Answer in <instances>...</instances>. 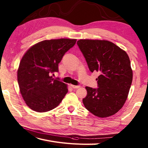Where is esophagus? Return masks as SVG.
Masks as SVG:
<instances>
[{
	"mask_svg": "<svg viewBox=\"0 0 148 148\" xmlns=\"http://www.w3.org/2000/svg\"><path fill=\"white\" fill-rule=\"evenodd\" d=\"M71 86H72V88H74V89H76V88H79V87H80V86H77V85H73V84H71Z\"/></svg>",
	"mask_w": 148,
	"mask_h": 148,
	"instance_id": "obj_1",
	"label": "esophagus"
}]
</instances>
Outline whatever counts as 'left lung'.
Returning <instances> with one entry per match:
<instances>
[{"mask_svg":"<svg viewBox=\"0 0 148 148\" xmlns=\"http://www.w3.org/2000/svg\"><path fill=\"white\" fill-rule=\"evenodd\" d=\"M78 46L90 71L99 72L98 88L86 87L83 99L87 110L100 118L116 114L126 101L132 82L133 72L127 53L106 40L80 39Z\"/></svg>","mask_w":148,"mask_h":148,"instance_id":"8db88e82","label":"left lung"}]
</instances>
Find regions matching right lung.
Wrapping results in <instances>:
<instances>
[{"label": "right lung", "instance_id": "right-lung-1", "mask_svg": "<svg viewBox=\"0 0 148 148\" xmlns=\"http://www.w3.org/2000/svg\"><path fill=\"white\" fill-rule=\"evenodd\" d=\"M76 39L45 40L36 44L22 57L18 69V83L26 104L33 111L47 112L56 108L66 93L67 85L53 78L58 64Z\"/></svg>", "mask_w": 148, "mask_h": 148}]
</instances>
